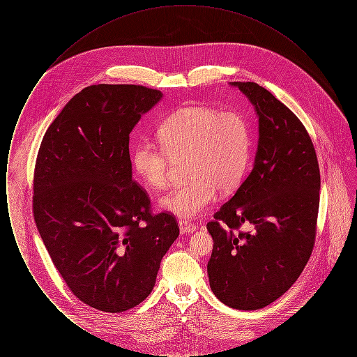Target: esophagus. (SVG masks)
Listing matches in <instances>:
<instances>
[{
    "label": "esophagus",
    "mask_w": 357,
    "mask_h": 357,
    "mask_svg": "<svg viewBox=\"0 0 357 357\" xmlns=\"http://www.w3.org/2000/svg\"><path fill=\"white\" fill-rule=\"evenodd\" d=\"M179 229H181L182 234H185V233L187 234V233H194L198 227H197V225H194L191 222L179 221Z\"/></svg>",
    "instance_id": "1"
}]
</instances>
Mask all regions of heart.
I'll return each mask as SVG.
<instances>
[{"instance_id": "obj_1", "label": "heart", "mask_w": 357, "mask_h": 357, "mask_svg": "<svg viewBox=\"0 0 357 357\" xmlns=\"http://www.w3.org/2000/svg\"><path fill=\"white\" fill-rule=\"evenodd\" d=\"M160 146L149 139L132 150V167L146 186H169L171 160L187 159L190 182L160 199V207L179 218H195L214 202L217 190L237 188L246 170L252 136L249 123L238 112L187 107L163 120L158 128Z\"/></svg>"}]
</instances>
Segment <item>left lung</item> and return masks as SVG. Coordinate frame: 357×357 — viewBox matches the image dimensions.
I'll return each mask as SVG.
<instances>
[{"instance_id": "left-lung-1", "label": "left lung", "mask_w": 357, "mask_h": 357, "mask_svg": "<svg viewBox=\"0 0 357 357\" xmlns=\"http://www.w3.org/2000/svg\"><path fill=\"white\" fill-rule=\"evenodd\" d=\"M230 85L255 107L258 144L252 172L207 223V274L225 305L255 310L281 297L312 255L320 170L305 127L285 104L257 83ZM242 224L251 231L237 232Z\"/></svg>"}]
</instances>
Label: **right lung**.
Wrapping results in <instances>:
<instances>
[{
    "mask_svg": "<svg viewBox=\"0 0 357 357\" xmlns=\"http://www.w3.org/2000/svg\"><path fill=\"white\" fill-rule=\"evenodd\" d=\"M163 93L98 84L76 93L43 137L33 181L38 233L72 293L102 312L139 305L179 236L132 181L130 134Z\"/></svg>",
    "mask_w": 357,
    "mask_h": 357,
    "instance_id": "add662e5",
    "label": "right lung"
}]
</instances>
